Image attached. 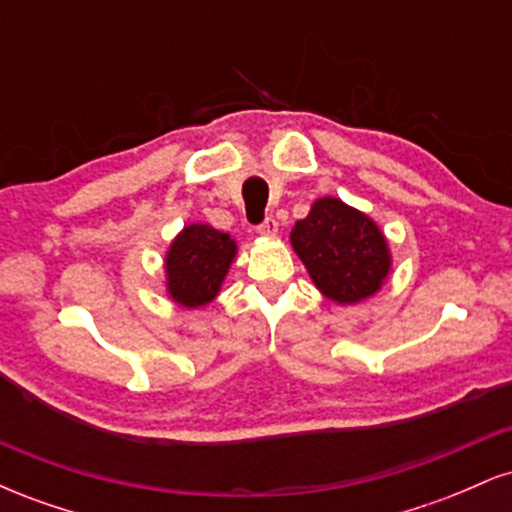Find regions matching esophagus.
Wrapping results in <instances>:
<instances>
[{"mask_svg": "<svg viewBox=\"0 0 512 512\" xmlns=\"http://www.w3.org/2000/svg\"><path fill=\"white\" fill-rule=\"evenodd\" d=\"M257 233L264 238H274L276 233H279V223H276L274 219H264L260 226H257Z\"/></svg>", "mask_w": 512, "mask_h": 512, "instance_id": "1", "label": "esophagus"}]
</instances>
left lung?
Instances as JSON below:
<instances>
[{
  "instance_id": "left-lung-1",
  "label": "left lung",
  "mask_w": 512,
  "mask_h": 512,
  "mask_svg": "<svg viewBox=\"0 0 512 512\" xmlns=\"http://www.w3.org/2000/svg\"><path fill=\"white\" fill-rule=\"evenodd\" d=\"M291 248L317 291L337 305L375 296L392 269L390 245L378 223L337 197L315 199L308 216L291 228Z\"/></svg>"
}]
</instances>
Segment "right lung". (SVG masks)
Returning a JSON list of instances; mask_svg holds the SVG:
<instances>
[{
	"label": "right lung",
	"mask_w": 512,
	"mask_h": 512,
	"mask_svg": "<svg viewBox=\"0 0 512 512\" xmlns=\"http://www.w3.org/2000/svg\"><path fill=\"white\" fill-rule=\"evenodd\" d=\"M238 255V243L209 223H187L163 260L166 291L180 308H202L219 296Z\"/></svg>",
	"instance_id": "1"
}]
</instances>
